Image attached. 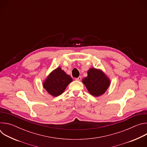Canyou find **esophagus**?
<instances>
[{
	"label": "esophagus",
	"mask_w": 147,
	"mask_h": 147,
	"mask_svg": "<svg viewBox=\"0 0 147 147\" xmlns=\"http://www.w3.org/2000/svg\"><path fill=\"white\" fill-rule=\"evenodd\" d=\"M76 80H77V81H80L81 80V77H77V78H76V79H75Z\"/></svg>",
	"instance_id": "1"
}]
</instances>
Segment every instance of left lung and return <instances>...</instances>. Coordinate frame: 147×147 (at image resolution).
I'll use <instances>...</instances> for the list:
<instances>
[{
    "label": "left lung",
    "instance_id": "1",
    "mask_svg": "<svg viewBox=\"0 0 147 147\" xmlns=\"http://www.w3.org/2000/svg\"><path fill=\"white\" fill-rule=\"evenodd\" d=\"M82 82L89 92L95 96L104 94L110 85L109 80L105 75L101 71L92 68L88 71V76L83 79Z\"/></svg>",
    "mask_w": 147,
    "mask_h": 147
}]
</instances>
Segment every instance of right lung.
<instances>
[{
    "instance_id": "1",
    "label": "right lung",
    "mask_w": 147,
    "mask_h": 147,
    "mask_svg": "<svg viewBox=\"0 0 147 147\" xmlns=\"http://www.w3.org/2000/svg\"><path fill=\"white\" fill-rule=\"evenodd\" d=\"M73 81L71 77L65 73L60 67L53 71L44 83V88L53 96H57L64 92L65 90Z\"/></svg>"
}]
</instances>
